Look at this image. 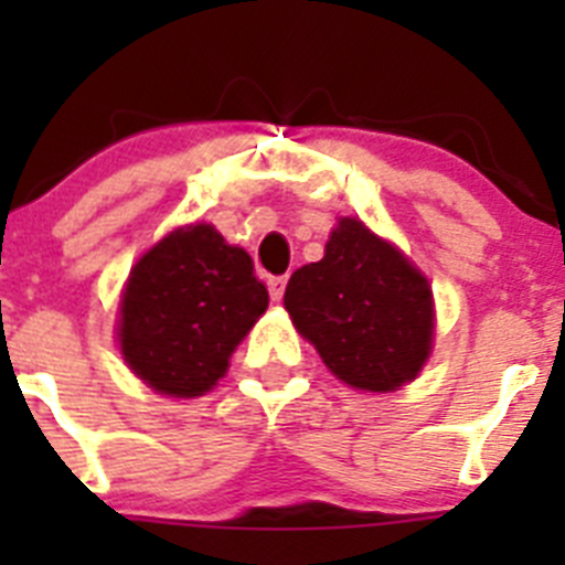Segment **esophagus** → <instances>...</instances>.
I'll list each match as a JSON object with an SVG mask.
<instances>
[{
  "mask_svg": "<svg viewBox=\"0 0 565 565\" xmlns=\"http://www.w3.org/2000/svg\"><path fill=\"white\" fill-rule=\"evenodd\" d=\"M286 282H288V277L268 279V294H271L274 302H279V299H282V294H286Z\"/></svg>",
  "mask_w": 565,
  "mask_h": 565,
  "instance_id": "1",
  "label": "esophagus"
}]
</instances>
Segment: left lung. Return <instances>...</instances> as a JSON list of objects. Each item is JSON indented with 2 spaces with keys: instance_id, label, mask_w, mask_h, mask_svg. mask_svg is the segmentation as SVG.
Segmentation results:
<instances>
[{
  "instance_id": "obj_1",
  "label": "left lung",
  "mask_w": 565,
  "mask_h": 565,
  "mask_svg": "<svg viewBox=\"0 0 565 565\" xmlns=\"http://www.w3.org/2000/svg\"><path fill=\"white\" fill-rule=\"evenodd\" d=\"M286 311L328 371L356 391H396L430 359V282L356 217H339L326 257L291 274Z\"/></svg>"
}]
</instances>
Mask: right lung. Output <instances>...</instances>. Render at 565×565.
<instances>
[{
  "label": "right lung",
  "instance_id": "add662e5",
  "mask_svg": "<svg viewBox=\"0 0 565 565\" xmlns=\"http://www.w3.org/2000/svg\"><path fill=\"white\" fill-rule=\"evenodd\" d=\"M266 308L268 291L243 248L209 223L174 228L129 271L118 322L124 362L163 396H203Z\"/></svg>",
  "mask_w": 565,
  "mask_h": 565
}]
</instances>
